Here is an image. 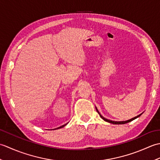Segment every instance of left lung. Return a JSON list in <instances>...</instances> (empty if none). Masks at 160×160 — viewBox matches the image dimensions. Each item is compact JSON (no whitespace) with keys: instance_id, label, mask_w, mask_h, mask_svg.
<instances>
[{"instance_id":"1","label":"left lung","mask_w":160,"mask_h":160,"mask_svg":"<svg viewBox=\"0 0 160 160\" xmlns=\"http://www.w3.org/2000/svg\"><path fill=\"white\" fill-rule=\"evenodd\" d=\"M96 111H97V112H98V113H99L100 118H101L102 119V120H104V121H106V122H109V123L113 124H127V123H128V122H131V121H132V120H135V119L140 117V115H141L142 113H142L141 114L137 115V116H135V117H134V118H132L130 119V120H126V121H113V120H108V119H107V118H104V117L102 116V115L100 113V112L98 111V108H97V107H96Z\"/></svg>"}]
</instances>
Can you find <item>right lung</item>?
I'll return each instance as SVG.
<instances>
[{
  "label": "right lung",
  "mask_w": 160,
  "mask_h": 160,
  "mask_svg": "<svg viewBox=\"0 0 160 160\" xmlns=\"http://www.w3.org/2000/svg\"><path fill=\"white\" fill-rule=\"evenodd\" d=\"M67 124H68V123H67V124H64V125L60 126V127H58V128H54V129H53V130H55V129H58V128H62V127H64V126H66Z\"/></svg>",
  "instance_id": "right-lung-1"
}]
</instances>
